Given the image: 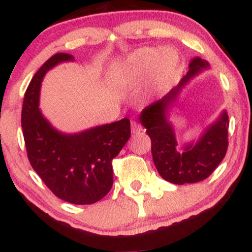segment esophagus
Returning a JSON list of instances; mask_svg holds the SVG:
<instances>
[{"label":"esophagus","mask_w":252,"mask_h":252,"mask_svg":"<svg viewBox=\"0 0 252 252\" xmlns=\"http://www.w3.org/2000/svg\"><path fill=\"white\" fill-rule=\"evenodd\" d=\"M142 131H144V129L140 123L135 122V121H134V122H131V132H132V134L137 135V134H140V132H142Z\"/></svg>","instance_id":"34e87169"}]
</instances>
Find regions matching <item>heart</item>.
Returning <instances> with one entry per match:
<instances>
[{"mask_svg": "<svg viewBox=\"0 0 252 252\" xmlns=\"http://www.w3.org/2000/svg\"><path fill=\"white\" fill-rule=\"evenodd\" d=\"M175 66L173 54L155 48H143L135 52L129 58L120 74L122 82H136L160 68L163 73H169Z\"/></svg>", "mask_w": 252, "mask_h": 252, "instance_id": "b5f03b06", "label": "heart"}]
</instances>
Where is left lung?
Wrapping results in <instances>:
<instances>
[{
	"label": "left lung",
	"instance_id": "8db88e82",
	"mask_svg": "<svg viewBox=\"0 0 252 252\" xmlns=\"http://www.w3.org/2000/svg\"><path fill=\"white\" fill-rule=\"evenodd\" d=\"M209 63L196 57L189 63V70L178 86L162 99L142 110L140 121L152 140V155L155 167L164 180L176 185L194 184L205 180L215 172L227 152L228 117L224 111L218 121L205 130L196 142L179 148L172 124L167 120L168 108L181 89Z\"/></svg>",
	"mask_w": 252,
	"mask_h": 252
}]
</instances>
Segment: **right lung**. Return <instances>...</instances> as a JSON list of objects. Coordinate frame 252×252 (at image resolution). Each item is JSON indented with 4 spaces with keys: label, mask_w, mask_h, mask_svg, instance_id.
Returning <instances> with one entry per match:
<instances>
[{
    "label": "right lung",
    "mask_w": 252,
    "mask_h": 252,
    "mask_svg": "<svg viewBox=\"0 0 252 252\" xmlns=\"http://www.w3.org/2000/svg\"><path fill=\"white\" fill-rule=\"evenodd\" d=\"M74 58L67 53L51 57L32 78L22 105L21 126L28 160L59 199L89 205L104 198L114 184L112 160L129 140L130 121L94 126L79 134L58 131L39 109L40 86L46 72Z\"/></svg>",
    "instance_id": "add662e5"
}]
</instances>
